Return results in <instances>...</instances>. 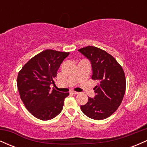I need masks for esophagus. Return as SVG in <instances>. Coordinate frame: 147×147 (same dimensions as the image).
Instances as JSON below:
<instances>
[{
	"label": "esophagus",
	"instance_id": "34e87169",
	"mask_svg": "<svg viewBox=\"0 0 147 147\" xmlns=\"http://www.w3.org/2000/svg\"><path fill=\"white\" fill-rule=\"evenodd\" d=\"M72 93L74 94V95H77V94H79L78 92H75V91H72Z\"/></svg>",
	"mask_w": 147,
	"mask_h": 147
}]
</instances>
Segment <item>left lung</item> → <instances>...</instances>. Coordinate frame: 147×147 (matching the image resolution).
<instances>
[{
	"label": "left lung",
	"instance_id": "1",
	"mask_svg": "<svg viewBox=\"0 0 147 147\" xmlns=\"http://www.w3.org/2000/svg\"><path fill=\"white\" fill-rule=\"evenodd\" d=\"M90 61L93 80L98 81L94 88L95 96L88 97L81 110L91 119L101 120L110 117L122 103L126 90L124 70L115 59L106 51L93 46L78 50Z\"/></svg>",
	"mask_w": 147,
	"mask_h": 147
}]
</instances>
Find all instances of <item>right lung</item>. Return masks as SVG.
Instances as JSON below:
<instances>
[{"label":"right lung","mask_w":147,"mask_h":147,"mask_svg":"<svg viewBox=\"0 0 147 147\" xmlns=\"http://www.w3.org/2000/svg\"><path fill=\"white\" fill-rule=\"evenodd\" d=\"M69 52L46 50L32 58L18 72L17 87L22 102L35 117L49 120L63 109L68 92L50 90L57 70Z\"/></svg>","instance_id":"right-lung-1"}]
</instances>
